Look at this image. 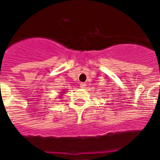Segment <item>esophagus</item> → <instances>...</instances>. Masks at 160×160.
I'll list each match as a JSON object with an SVG mask.
<instances>
[{"instance_id":"obj_1","label":"esophagus","mask_w":160,"mask_h":160,"mask_svg":"<svg viewBox=\"0 0 160 160\" xmlns=\"http://www.w3.org/2000/svg\"><path fill=\"white\" fill-rule=\"evenodd\" d=\"M80 87H81V88H85L86 87V83H80Z\"/></svg>"}]
</instances>
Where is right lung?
I'll return each instance as SVG.
<instances>
[{"mask_svg": "<svg viewBox=\"0 0 160 160\" xmlns=\"http://www.w3.org/2000/svg\"><path fill=\"white\" fill-rule=\"evenodd\" d=\"M60 93H61V95H62V94H64V93H66V92H64V91H62V92H60ZM59 99H61V97L59 98Z\"/></svg>", "mask_w": 160, "mask_h": 160, "instance_id": "1", "label": "right lung"}]
</instances>
